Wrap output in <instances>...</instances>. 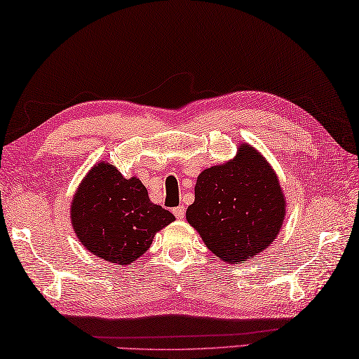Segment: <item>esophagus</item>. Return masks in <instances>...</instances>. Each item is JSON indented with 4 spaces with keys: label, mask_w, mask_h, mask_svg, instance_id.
Wrapping results in <instances>:
<instances>
[{
    "label": "esophagus",
    "mask_w": 359,
    "mask_h": 359,
    "mask_svg": "<svg viewBox=\"0 0 359 359\" xmlns=\"http://www.w3.org/2000/svg\"><path fill=\"white\" fill-rule=\"evenodd\" d=\"M172 212H174L175 217H177L179 220H182V219L185 217V207H184V205H179V207H175L172 210Z\"/></svg>",
    "instance_id": "esophagus-1"
}]
</instances>
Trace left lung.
<instances>
[{
	"label": "left lung",
	"instance_id": "8db88e82",
	"mask_svg": "<svg viewBox=\"0 0 359 359\" xmlns=\"http://www.w3.org/2000/svg\"><path fill=\"white\" fill-rule=\"evenodd\" d=\"M285 208L278 174L255 147L241 143L234 158L199 174L187 220L211 253L233 265L271 245Z\"/></svg>",
	"mask_w": 359,
	"mask_h": 359
}]
</instances>
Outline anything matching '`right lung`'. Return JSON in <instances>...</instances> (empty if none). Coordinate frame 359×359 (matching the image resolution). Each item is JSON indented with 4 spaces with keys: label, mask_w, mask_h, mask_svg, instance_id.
Here are the masks:
<instances>
[{
    "label": "right lung",
    "mask_w": 359,
    "mask_h": 359,
    "mask_svg": "<svg viewBox=\"0 0 359 359\" xmlns=\"http://www.w3.org/2000/svg\"><path fill=\"white\" fill-rule=\"evenodd\" d=\"M174 220L149 201L140 179H125L106 160L90 168L71 202V224L81 245L117 265L147 253L156 233Z\"/></svg>",
    "instance_id": "right-lung-1"
}]
</instances>
